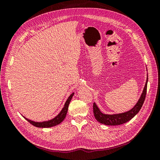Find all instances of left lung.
Returning a JSON list of instances; mask_svg holds the SVG:
<instances>
[{
  "label": "left lung",
  "instance_id": "left-lung-1",
  "mask_svg": "<svg viewBox=\"0 0 160 160\" xmlns=\"http://www.w3.org/2000/svg\"><path fill=\"white\" fill-rule=\"evenodd\" d=\"M148 81V77H147L146 85H145L144 89L143 90V93L141 97H140V98L138 100L136 105H135L132 109L127 111V112L122 113L108 115V114H104L103 113H101L98 106H97V105L94 103L93 108V113H94L95 119L98 120V122H99V123L107 125H118L123 124L125 123L129 122V120L132 119L134 116L139 112V110L141 109L145 101V98H146V96Z\"/></svg>",
  "mask_w": 160,
  "mask_h": 160
}]
</instances>
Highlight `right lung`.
<instances>
[{
	"label": "right lung",
	"instance_id": "obj_1",
	"mask_svg": "<svg viewBox=\"0 0 160 160\" xmlns=\"http://www.w3.org/2000/svg\"><path fill=\"white\" fill-rule=\"evenodd\" d=\"M74 93H72L69 98L67 99V100L66 101V102L65 103V105L63 108L62 109L61 112L58 114L55 118H53L52 119L47 121V122H33V121H31L30 119H28L26 118H25V119H26V120H27L28 122H29L31 124H32V125L37 128H51L53 126H55L57 125L60 124L62 121L64 120V119L66 117V115L67 113V111H68V108H69V105L70 101L73 96Z\"/></svg>",
	"mask_w": 160,
	"mask_h": 160
}]
</instances>
